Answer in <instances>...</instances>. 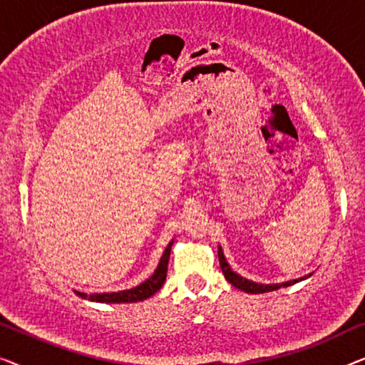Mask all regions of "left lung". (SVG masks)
Instances as JSON below:
<instances>
[{
	"label": "left lung",
	"instance_id": "left-lung-1",
	"mask_svg": "<svg viewBox=\"0 0 365 365\" xmlns=\"http://www.w3.org/2000/svg\"><path fill=\"white\" fill-rule=\"evenodd\" d=\"M217 256H219V264H221V269H222V274L224 277H226L227 282H231L234 287L241 289V291L247 292V294H264V292H272V291H277V289L281 287H289L292 286V284L296 282H301L304 279L311 277V274L309 276H304V277H299V279H294V281H287V282H281V284H259V282H254V281H249V279L239 276L237 272H234L231 266H229V262L226 261V257H224V252L221 246L217 247Z\"/></svg>",
	"mask_w": 365,
	"mask_h": 365
}]
</instances>
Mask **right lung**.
I'll list each match as a JSON object with an SVG mask.
<instances>
[{
	"instance_id": "add662e5",
	"label": "right lung",
	"mask_w": 365,
	"mask_h": 365,
	"mask_svg": "<svg viewBox=\"0 0 365 365\" xmlns=\"http://www.w3.org/2000/svg\"><path fill=\"white\" fill-rule=\"evenodd\" d=\"M171 241L168 244V247L164 249L161 259H159V264L156 267V271L153 272V276H149L146 281H143L139 286L131 287V289H124V291H118V292H94V294H86V292H79L74 291V294H78L79 297L88 299L91 302H103V304H124V302H139L144 301V299L151 297L156 294L159 289L163 287L164 281H166V274H168V262H169V256H171Z\"/></svg>"
}]
</instances>
